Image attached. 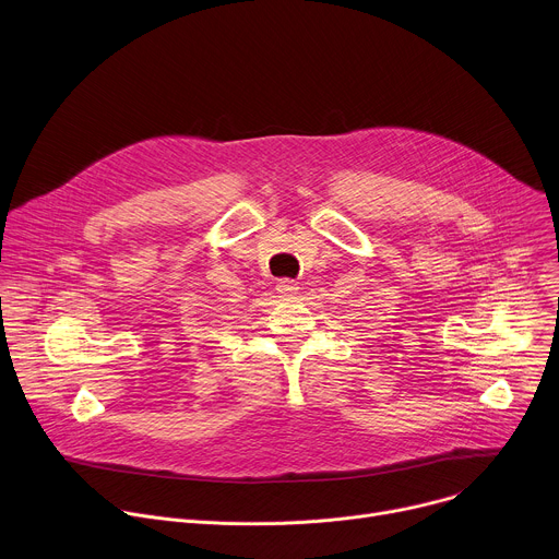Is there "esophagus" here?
Masks as SVG:
<instances>
[{
  "label": "esophagus",
  "instance_id": "34e87169",
  "mask_svg": "<svg viewBox=\"0 0 559 559\" xmlns=\"http://www.w3.org/2000/svg\"><path fill=\"white\" fill-rule=\"evenodd\" d=\"M277 290H280L282 295H295V293H297V284H295L293 280H280V282H277Z\"/></svg>",
  "mask_w": 559,
  "mask_h": 559
}]
</instances>
